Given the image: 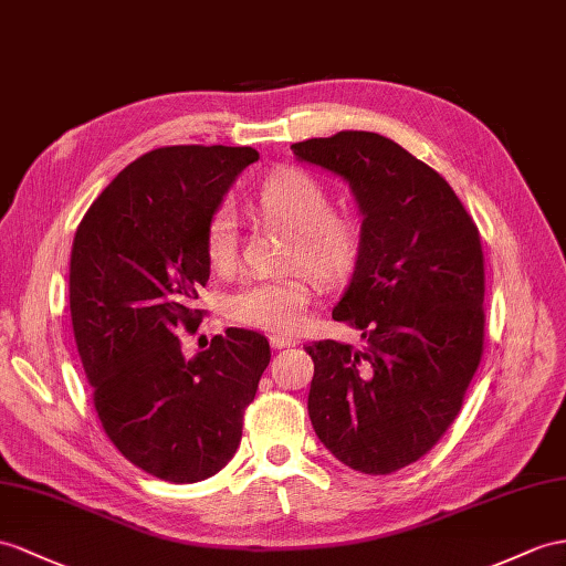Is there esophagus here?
Here are the masks:
<instances>
[{"instance_id":"esophagus-1","label":"esophagus","mask_w":566,"mask_h":566,"mask_svg":"<svg viewBox=\"0 0 566 566\" xmlns=\"http://www.w3.org/2000/svg\"><path fill=\"white\" fill-rule=\"evenodd\" d=\"M297 340L287 338V336H271V348L273 350H285V348H295Z\"/></svg>"}]
</instances>
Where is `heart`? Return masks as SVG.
<instances>
[{"instance_id": "b5f03b06", "label": "heart", "mask_w": 566, "mask_h": 566, "mask_svg": "<svg viewBox=\"0 0 566 566\" xmlns=\"http://www.w3.org/2000/svg\"><path fill=\"white\" fill-rule=\"evenodd\" d=\"M256 211L266 223L291 232L285 264H302L324 283H338L353 271L360 238L348 218L331 213L328 191L312 175L295 168L273 172L256 191ZM206 254L220 271L235 264L238 223L228 209H218L209 220ZM312 295V281L302 271L264 275L228 297V314L247 326L295 331Z\"/></svg>"}]
</instances>
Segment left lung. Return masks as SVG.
I'll return each mask as SVG.
<instances>
[{
  "mask_svg": "<svg viewBox=\"0 0 566 566\" xmlns=\"http://www.w3.org/2000/svg\"><path fill=\"white\" fill-rule=\"evenodd\" d=\"M338 175L360 226L334 319L365 346L319 340L307 398L319 442L353 471L389 475L430 451L459 416L482 355L485 269L473 218L447 179L375 132L293 144Z\"/></svg>",
  "mask_w": 566,
  "mask_h": 566,
  "instance_id": "obj_1",
  "label": "left lung"
}]
</instances>
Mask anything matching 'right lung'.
I'll list each match as a JSON object with an SVG mask.
<instances>
[{
  "label": "right lung",
  "mask_w": 566,
  "mask_h": 566,
  "mask_svg": "<svg viewBox=\"0 0 566 566\" xmlns=\"http://www.w3.org/2000/svg\"><path fill=\"white\" fill-rule=\"evenodd\" d=\"M250 146H168L129 163L81 220L69 266L76 348L107 437L142 471L199 482L235 457L244 408L271 360L256 331L228 328L185 357L177 328L211 275L206 228Z\"/></svg>",
  "instance_id": "right-lung-1"
}]
</instances>
